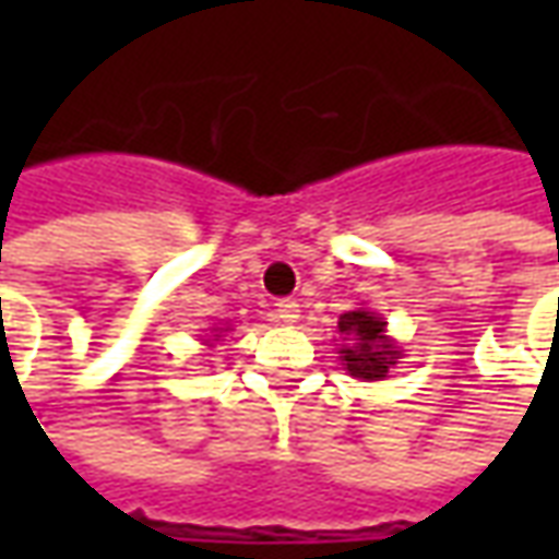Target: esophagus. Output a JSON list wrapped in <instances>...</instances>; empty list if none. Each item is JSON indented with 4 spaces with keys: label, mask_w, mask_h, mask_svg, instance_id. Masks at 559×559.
Masks as SVG:
<instances>
[{
    "label": "esophagus",
    "mask_w": 559,
    "mask_h": 559,
    "mask_svg": "<svg viewBox=\"0 0 559 559\" xmlns=\"http://www.w3.org/2000/svg\"><path fill=\"white\" fill-rule=\"evenodd\" d=\"M275 317H278V323H284V326H293L299 320V302L296 299H281L275 305Z\"/></svg>",
    "instance_id": "1"
}]
</instances>
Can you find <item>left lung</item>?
I'll use <instances>...</instances> for the list:
<instances>
[{"label": "left lung", "instance_id": "obj_1", "mask_svg": "<svg viewBox=\"0 0 559 559\" xmlns=\"http://www.w3.org/2000/svg\"><path fill=\"white\" fill-rule=\"evenodd\" d=\"M338 332L344 335L341 344V365L347 374L359 377L365 383L383 380L389 368L399 362L401 350L386 338V320L368 308H356L341 314Z\"/></svg>", "mask_w": 559, "mask_h": 559}]
</instances>
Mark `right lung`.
<instances>
[{
    "instance_id": "obj_1",
    "label": "right lung",
    "mask_w": 559,
    "mask_h": 559,
    "mask_svg": "<svg viewBox=\"0 0 559 559\" xmlns=\"http://www.w3.org/2000/svg\"><path fill=\"white\" fill-rule=\"evenodd\" d=\"M212 332H218V329H212ZM215 341H218V335H215Z\"/></svg>"
}]
</instances>
